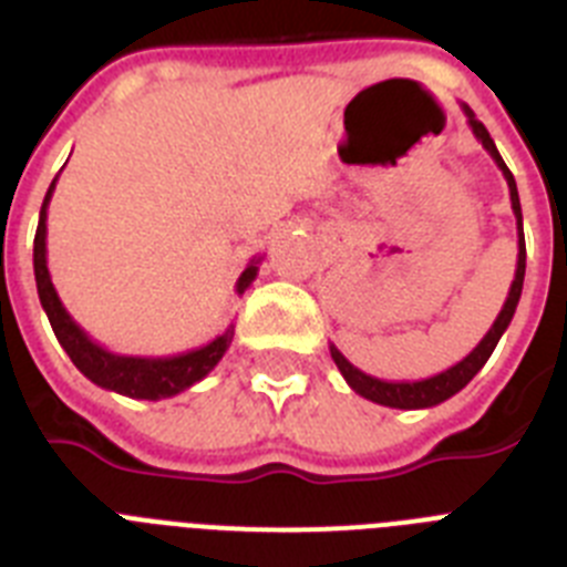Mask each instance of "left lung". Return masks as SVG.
<instances>
[{
  "instance_id": "left-lung-1",
  "label": "left lung",
  "mask_w": 567,
  "mask_h": 567,
  "mask_svg": "<svg viewBox=\"0 0 567 567\" xmlns=\"http://www.w3.org/2000/svg\"><path fill=\"white\" fill-rule=\"evenodd\" d=\"M462 113L467 116V125H471V131H474L476 140L482 142V147L488 151L491 159L496 162V167H499L502 176H505V182H508L511 208H514V216H516V236H519V239H516V245H519V254H516L514 282H511L508 299H505V305H502L499 317L494 319L491 331L482 337V342L476 344L474 351L467 353L462 362H456L454 368H447V371L436 373V377H431V379H420V382H385V379L368 377V373H362L357 365H351V362L342 357V351H339L337 344H331V359L337 362V368H339V373L344 377V382L351 385V391H357L359 396H365V400L377 402V405L402 408V411H420V408H433V405H440V402L451 400V396H454V393H460L462 388H465L467 382H471V379L482 371V365L488 362V357L494 353V348H496V342L502 339V333L508 331L516 305H519L522 282H525V234H522L519 190H516L514 174H511L508 165L502 162L494 140H491L488 127L476 120L474 111H471L465 102H462Z\"/></svg>"
}]
</instances>
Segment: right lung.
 Returning a JSON list of instances; mask_svg holds the SVG:
<instances>
[{"mask_svg": "<svg viewBox=\"0 0 567 567\" xmlns=\"http://www.w3.org/2000/svg\"><path fill=\"white\" fill-rule=\"evenodd\" d=\"M53 188H56V179L51 182L45 202H42V210H39L37 239H33V274H37L39 302L45 308L53 333H56L59 344L65 348L73 365L85 373L93 385L105 388V391H116L122 396H131V400L151 402L176 396V393L188 391L199 379L208 377L216 368V362L225 357L230 342H234V324H228L225 333H219V337L210 339L202 348H194V351L174 353V357H127V353H113L102 348L100 342H93L85 333V328L73 322V317L68 313L62 299H59L56 288H53L51 270H48V205H51ZM259 262H262V256H254L248 268L236 279V293L239 297L250 288V282L259 274Z\"/></svg>", "mask_w": 567, "mask_h": 567, "instance_id": "1", "label": "right lung"}]
</instances>
